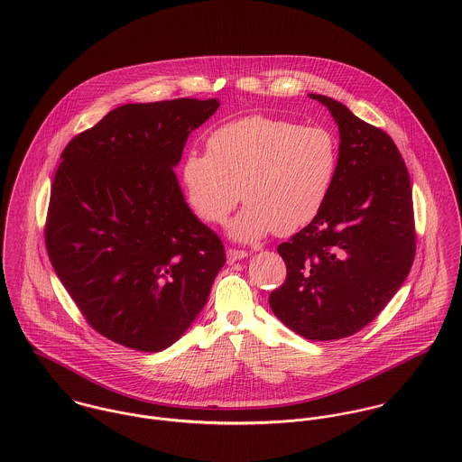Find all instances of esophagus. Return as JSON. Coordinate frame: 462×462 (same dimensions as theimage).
I'll return each mask as SVG.
<instances>
[{
    "label": "esophagus",
    "mask_w": 462,
    "mask_h": 462,
    "mask_svg": "<svg viewBox=\"0 0 462 462\" xmlns=\"http://www.w3.org/2000/svg\"><path fill=\"white\" fill-rule=\"evenodd\" d=\"M226 254H227V263H235V262L244 260V258L249 256L245 251H238V249H227Z\"/></svg>",
    "instance_id": "34e87169"
}]
</instances>
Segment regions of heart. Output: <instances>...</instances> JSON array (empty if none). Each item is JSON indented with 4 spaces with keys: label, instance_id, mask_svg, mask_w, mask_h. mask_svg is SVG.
Returning a JSON list of instances; mask_svg holds the SVG:
<instances>
[{
    "label": "heart",
    "instance_id": "1",
    "mask_svg": "<svg viewBox=\"0 0 462 462\" xmlns=\"http://www.w3.org/2000/svg\"><path fill=\"white\" fill-rule=\"evenodd\" d=\"M208 152L181 162L185 198L199 218L220 226L242 199L231 236L258 240L310 224L329 198L339 169V143L326 126L249 116L209 133Z\"/></svg>",
    "mask_w": 462,
    "mask_h": 462
}]
</instances>
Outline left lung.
I'll return each mask as SVG.
<instances>
[{"mask_svg": "<svg viewBox=\"0 0 462 462\" xmlns=\"http://www.w3.org/2000/svg\"><path fill=\"white\" fill-rule=\"evenodd\" d=\"M339 130V169L320 213L277 247L284 282L273 315L306 339L330 341L366 328L393 299L416 253L411 180L393 138L328 96Z\"/></svg>", "mask_w": 462, "mask_h": 462, "instance_id": "8db88e82", "label": "left lung"}]
</instances>
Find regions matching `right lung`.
Wrapping results in <instances>:
<instances>
[{"mask_svg": "<svg viewBox=\"0 0 462 462\" xmlns=\"http://www.w3.org/2000/svg\"><path fill=\"white\" fill-rule=\"evenodd\" d=\"M217 108L190 97L123 105L62 151L48 256L87 324L128 348L160 352L180 339L226 263L172 171Z\"/></svg>", "mask_w": 462, "mask_h": 462, "instance_id": "add662e5", "label": "right lung"}]
</instances>
